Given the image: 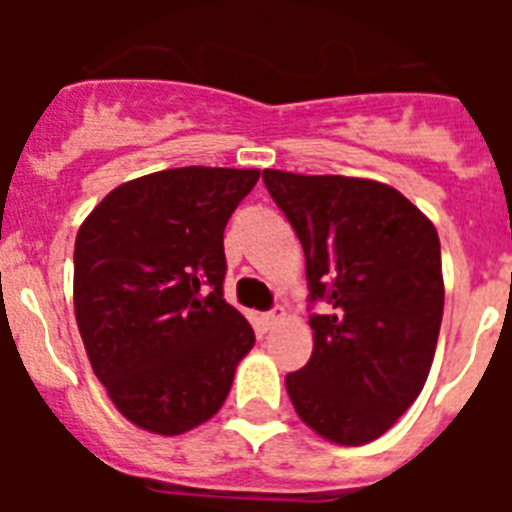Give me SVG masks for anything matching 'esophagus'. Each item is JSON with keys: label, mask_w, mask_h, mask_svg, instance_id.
Segmentation results:
<instances>
[{"label": "esophagus", "mask_w": 512, "mask_h": 512, "mask_svg": "<svg viewBox=\"0 0 512 512\" xmlns=\"http://www.w3.org/2000/svg\"><path fill=\"white\" fill-rule=\"evenodd\" d=\"M279 320H282V315H279V312H264V315H261V325H264V330H271L274 325L279 323Z\"/></svg>", "instance_id": "34e87169"}]
</instances>
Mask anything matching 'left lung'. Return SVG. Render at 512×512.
I'll list each match as a JSON object with an SVG mask.
<instances>
[{
    "label": "left lung",
    "instance_id": "left-lung-1",
    "mask_svg": "<svg viewBox=\"0 0 512 512\" xmlns=\"http://www.w3.org/2000/svg\"><path fill=\"white\" fill-rule=\"evenodd\" d=\"M271 200L305 251L315 346L287 374L312 431L361 446L395 425L431 372L443 315L433 223L387 184L264 171Z\"/></svg>",
    "mask_w": 512,
    "mask_h": 512
}]
</instances>
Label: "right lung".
<instances>
[{
  "instance_id": "right-lung-1",
  "label": "right lung",
  "mask_w": 512,
  "mask_h": 512,
  "mask_svg": "<svg viewBox=\"0 0 512 512\" xmlns=\"http://www.w3.org/2000/svg\"><path fill=\"white\" fill-rule=\"evenodd\" d=\"M256 169L184 166L112 189L81 223L74 310L107 395L130 423L176 436L223 408L256 343L223 297V233Z\"/></svg>"
}]
</instances>
